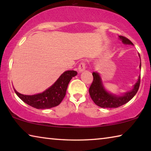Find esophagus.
<instances>
[{"label": "esophagus", "instance_id": "obj_1", "mask_svg": "<svg viewBox=\"0 0 151 151\" xmlns=\"http://www.w3.org/2000/svg\"><path fill=\"white\" fill-rule=\"evenodd\" d=\"M85 69H86V63H85V62H81L78 65V72L81 73V72H83V71L85 70Z\"/></svg>", "mask_w": 151, "mask_h": 151}]
</instances>
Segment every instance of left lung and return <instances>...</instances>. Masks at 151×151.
I'll return each mask as SVG.
<instances>
[{
  "mask_svg": "<svg viewBox=\"0 0 151 151\" xmlns=\"http://www.w3.org/2000/svg\"><path fill=\"white\" fill-rule=\"evenodd\" d=\"M120 39L124 44L132 45V42L123 36H119ZM140 57V55H139ZM140 68H141V63L140 64ZM93 81L89 88V94L92 100L97 106L102 108H117L128 103L133 98L134 96L139 90L140 83V75L139 76L137 83L134 85V88L130 92L125 93L123 96H116L109 94L104 90L102 84V81L99 73H93Z\"/></svg>",
  "mask_w": 151,
  "mask_h": 151,
  "instance_id": "obj_1",
  "label": "left lung"
}]
</instances>
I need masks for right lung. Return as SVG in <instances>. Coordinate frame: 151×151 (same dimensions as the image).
I'll return each mask as SVG.
<instances>
[{
    "label": "right lung",
    "instance_id": "obj_1",
    "mask_svg": "<svg viewBox=\"0 0 151 151\" xmlns=\"http://www.w3.org/2000/svg\"><path fill=\"white\" fill-rule=\"evenodd\" d=\"M77 75L75 70H67L63 73L50 88L42 93L34 95H24L14 90L15 93L21 100L29 105L38 109H50L57 106L65 96L66 89L73 76Z\"/></svg>",
    "mask_w": 151,
    "mask_h": 151
}]
</instances>
